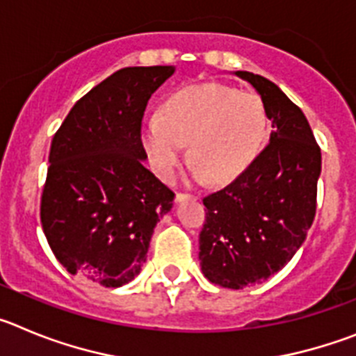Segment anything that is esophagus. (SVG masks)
I'll list each match as a JSON object with an SVG mask.
<instances>
[{"label": "esophagus", "mask_w": 356, "mask_h": 356, "mask_svg": "<svg viewBox=\"0 0 356 356\" xmlns=\"http://www.w3.org/2000/svg\"><path fill=\"white\" fill-rule=\"evenodd\" d=\"M191 197H194V196H191V194H185V193H176V196H175V201H184V200H191Z\"/></svg>", "instance_id": "34e87169"}]
</instances>
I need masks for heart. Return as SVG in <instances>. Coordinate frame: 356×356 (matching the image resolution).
<instances>
[{"label":"heart","instance_id":"1","mask_svg":"<svg viewBox=\"0 0 356 356\" xmlns=\"http://www.w3.org/2000/svg\"><path fill=\"white\" fill-rule=\"evenodd\" d=\"M267 135L262 97L221 83L187 85L143 124V143L155 171L169 180L184 162L185 144L200 176L226 181L253 162Z\"/></svg>","mask_w":356,"mask_h":356}]
</instances>
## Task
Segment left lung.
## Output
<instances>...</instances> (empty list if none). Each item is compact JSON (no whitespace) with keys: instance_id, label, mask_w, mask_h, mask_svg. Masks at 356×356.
<instances>
[{"instance_id":"obj_1","label":"left lung","mask_w":356,"mask_h":356,"mask_svg":"<svg viewBox=\"0 0 356 356\" xmlns=\"http://www.w3.org/2000/svg\"><path fill=\"white\" fill-rule=\"evenodd\" d=\"M262 97L269 144L232 184L203 200L201 271L216 285L244 289L278 273L316 217L321 147L298 105L260 74L237 71Z\"/></svg>"}]
</instances>
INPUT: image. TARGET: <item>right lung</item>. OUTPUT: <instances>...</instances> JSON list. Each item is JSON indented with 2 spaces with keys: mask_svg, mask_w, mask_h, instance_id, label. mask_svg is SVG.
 <instances>
[{
  "mask_svg": "<svg viewBox=\"0 0 356 356\" xmlns=\"http://www.w3.org/2000/svg\"><path fill=\"white\" fill-rule=\"evenodd\" d=\"M172 72V65L119 69L74 103L53 137L40 222L71 275L114 289L146 262L175 193L144 168L140 128L151 94Z\"/></svg>",
  "mask_w": 356,
  "mask_h": 356,
  "instance_id": "1",
  "label": "right lung"
}]
</instances>
